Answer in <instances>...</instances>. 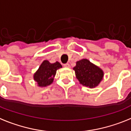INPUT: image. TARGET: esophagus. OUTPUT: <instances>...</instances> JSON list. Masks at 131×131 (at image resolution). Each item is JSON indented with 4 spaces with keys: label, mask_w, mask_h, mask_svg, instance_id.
I'll return each instance as SVG.
<instances>
[{
    "label": "esophagus",
    "mask_w": 131,
    "mask_h": 131,
    "mask_svg": "<svg viewBox=\"0 0 131 131\" xmlns=\"http://www.w3.org/2000/svg\"><path fill=\"white\" fill-rule=\"evenodd\" d=\"M63 66L65 67V68H70V65L69 64V63H65L64 65H63Z\"/></svg>",
    "instance_id": "obj_1"
}]
</instances>
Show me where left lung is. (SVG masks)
I'll list each match as a JSON object with an SVG mask.
<instances>
[{
    "instance_id": "left-lung-1",
    "label": "left lung",
    "mask_w": 131,
    "mask_h": 131,
    "mask_svg": "<svg viewBox=\"0 0 131 131\" xmlns=\"http://www.w3.org/2000/svg\"><path fill=\"white\" fill-rule=\"evenodd\" d=\"M73 69L75 71L76 78L80 84L90 89L98 86L102 81L104 75L101 68L87 59L77 61Z\"/></svg>"
}]
</instances>
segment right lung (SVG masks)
<instances>
[{
    "label": "right lung",
    "mask_w": 131,
    "mask_h": 131,
    "mask_svg": "<svg viewBox=\"0 0 131 131\" xmlns=\"http://www.w3.org/2000/svg\"><path fill=\"white\" fill-rule=\"evenodd\" d=\"M62 66L58 62L51 63L48 60H44L33 75L34 81L39 87H45L51 84L54 81L56 71Z\"/></svg>",
    "instance_id": "1"
}]
</instances>
